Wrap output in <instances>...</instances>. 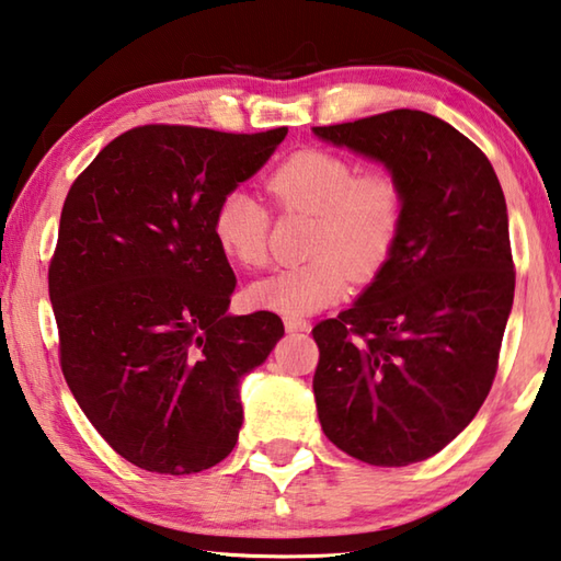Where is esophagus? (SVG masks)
Listing matches in <instances>:
<instances>
[{
	"instance_id": "esophagus-1",
	"label": "esophagus",
	"mask_w": 561,
	"mask_h": 561,
	"mask_svg": "<svg viewBox=\"0 0 561 561\" xmlns=\"http://www.w3.org/2000/svg\"><path fill=\"white\" fill-rule=\"evenodd\" d=\"M283 324L288 332H308L310 322L302 320V317H283Z\"/></svg>"
}]
</instances>
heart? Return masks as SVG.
Instances as JSON below:
<instances>
[{"instance_id": "heart-1", "label": "heart", "mask_w": 561, "mask_h": 561, "mask_svg": "<svg viewBox=\"0 0 561 561\" xmlns=\"http://www.w3.org/2000/svg\"><path fill=\"white\" fill-rule=\"evenodd\" d=\"M263 185L280 213L312 215L305 244L310 261L253 283L247 293L253 308L285 317L317 312L342 298L348 278L374 280L393 259L405 217L393 173H358L346 156L302 149L283 158ZM209 227L231 263L247 271L266 266L271 217L256 197L229 190Z\"/></svg>"}]
</instances>
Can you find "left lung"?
I'll return each mask as SVG.
<instances>
[{
  "label": "left lung",
  "mask_w": 561,
  "mask_h": 561,
  "mask_svg": "<svg viewBox=\"0 0 561 561\" xmlns=\"http://www.w3.org/2000/svg\"><path fill=\"white\" fill-rule=\"evenodd\" d=\"M312 131L376 158L405 195L393 259L312 330L317 415L348 457L408 467L445 449L493 386L515 293L505 197L479 146L427 112Z\"/></svg>",
  "instance_id": "obj_1"
}]
</instances>
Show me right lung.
Wrapping results in <instances>:
<instances>
[{
	"mask_svg": "<svg viewBox=\"0 0 561 561\" xmlns=\"http://www.w3.org/2000/svg\"><path fill=\"white\" fill-rule=\"evenodd\" d=\"M285 134L136 126L70 185L48 266L60 368L134 467L183 477L237 445L241 378L285 330L266 310L227 314L237 278L209 221Z\"/></svg>",
	"mask_w": 561,
	"mask_h": 561,
	"instance_id": "1",
	"label": "right lung"
}]
</instances>
